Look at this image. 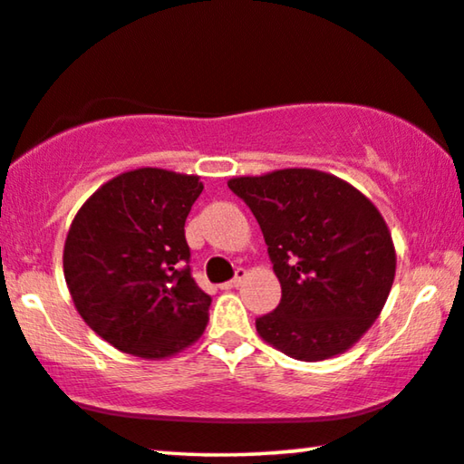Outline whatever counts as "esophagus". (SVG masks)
<instances>
[{"instance_id": "1", "label": "esophagus", "mask_w": 464, "mask_h": 464, "mask_svg": "<svg viewBox=\"0 0 464 464\" xmlns=\"http://www.w3.org/2000/svg\"><path fill=\"white\" fill-rule=\"evenodd\" d=\"M246 276H248V271H246L244 267H239V269H237V274H236V277H233V280H228V282L222 284V288L228 290V288H237V286H242L244 280H246Z\"/></svg>"}]
</instances>
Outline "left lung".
Returning <instances> with one entry per match:
<instances>
[{"label": "left lung", "mask_w": 464, "mask_h": 464, "mask_svg": "<svg viewBox=\"0 0 464 464\" xmlns=\"http://www.w3.org/2000/svg\"><path fill=\"white\" fill-rule=\"evenodd\" d=\"M228 188L261 225L282 301L256 320L263 342L296 361H326L372 329L391 295L397 252L380 209L342 178L288 168Z\"/></svg>", "instance_id": "obj_1"}]
</instances>
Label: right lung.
Returning <instances> with one entry per match:
<instances>
[{"label": "right lung", "mask_w": 464, "mask_h": 464, "mask_svg": "<svg viewBox=\"0 0 464 464\" xmlns=\"http://www.w3.org/2000/svg\"><path fill=\"white\" fill-rule=\"evenodd\" d=\"M199 176L140 168L102 184L73 216L63 274L86 324L116 350L160 361L193 345L212 299L190 276L184 222Z\"/></svg>", "instance_id": "right-lung-1"}]
</instances>
